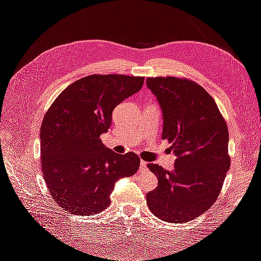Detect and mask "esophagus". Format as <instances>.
Returning <instances> with one entry per match:
<instances>
[{"instance_id": "esophagus-1", "label": "esophagus", "mask_w": 261, "mask_h": 261, "mask_svg": "<svg viewBox=\"0 0 261 261\" xmlns=\"http://www.w3.org/2000/svg\"><path fill=\"white\" fill-rule=\"evenodd\" d=\"M147 162L146 161H141L140 162V171H147Z\"/></svg>"}]
</instances>
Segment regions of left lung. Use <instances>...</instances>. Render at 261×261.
Masks as SVG:
<instances>
[{
    "label": "left lung",
    "mask_w": 261,
    "mask_h": 261,
    "mask_svg": "<svg viewBox=\"0 0 261 261\" xmlns=\"http://www.w3.org/2000/svg\"><path fill=\"white\" fill-rule=\"evenodd\" d=\"M163 115L162 139L172 143L173 171L148 164L158 187L148 208L163 221L185 223L216 202L230 169L228 130L215 100L201 86L176 77L147 78Z\"/></svg>",
    "instance_id": "1"
}]
</instances>
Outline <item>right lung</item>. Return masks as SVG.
<instances>
[{
  "label": "right lung",
  "mask_w": 261,
  "mask_h": 261,
  "mask_svg": "<svg viewBox=\"0 0 261 261\" xmlns=\"http://www.w3.org/2000/svg\"><path fill=\"white\" fill-rule=\"evenodd\" d=\"M144 77L90 75L69 85L46 111L40 128L41 168L54 201L73 215L107 209L116 181L137 172L134 152L118 154L100 136L112 112L141 89Z\"/></svg>",
  "instance_id": "right-lung-1"
}]
</instances>
